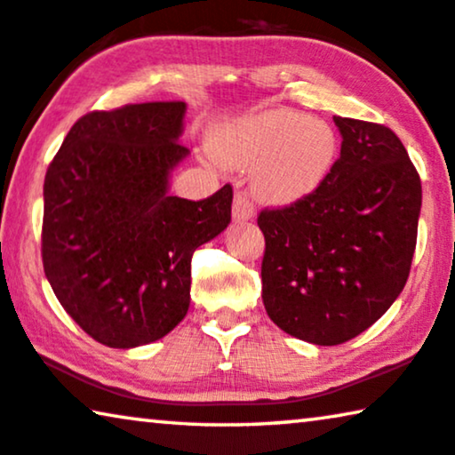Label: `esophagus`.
Returning a JSON list of instances; mask_svg holds the SVG:
<instances>
[{
  "label": "esophagus",
  "mask_w": 455,
  "mask_h": 455,
  "mask_svg": "<svg viewBox=\"0 0 455 455\" xmlns=\"http://www.w3.org/2000/svg\"><path fill=\"white\" fill-rule=\"evenodd\" d=\"M253 219V204L245 194H236L233 200V220L245 222Z\"/></svg>",
  "instance_id": "esophagus-1"
}]
</instances>
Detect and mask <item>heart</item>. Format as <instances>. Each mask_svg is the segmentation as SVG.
Wrapping results in <instances>:
<instances>
[{
	"label": "heart",
	"instance_id": "1",
	"mask_svg": "<svg viewBox=\"0 0 455 455\" xmlns=\"http://www.w3.org/2000/svg\"><path fill=\"white\" fill-rule=\"evenodd\" d=\"M210 150L228 169H253L251 188L261 202L291 206L328 181L340 140L328 121L270 108L216 127Z\"/></svg>",
	"mask_w": 455,
	"mask_h": 455
}]
</instances>
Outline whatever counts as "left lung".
<instances>
[{"mask_svg": "<svg viewBox=\"0 0 455 455\" xmlns=\"http://www.w3.org/2000/svg\"><path fill=\"white\" fill-rule=\"evenodd\" d=\"M340 158L315 194L261 210V299L286 334L336 347L371 328L404 289L420 177L386 125L334 117Z\"/></svg>", "mask_w": 455, "mask_h": 455, "instance_id": "1", "label": "left lung"}]
</instances>
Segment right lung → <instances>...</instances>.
Here are the masks:
<instances>
[{"instance_id":"1","label":"right lung","mask_w":455,"mask_h":455,"mask_svg":"<svg viewBox=\"0 0 455 455\" xmlns=\"http://www.w3.org/2000/svg\"><path fill=\"white\" fill-rule=\"evenodd\" d=\"M188 105L142 102L76 121L44 175L43 267L69 317L111 348L161 340L189 309L191 255L230 222L233 188L169 194Z\"/></svg>"}]
</instances>
